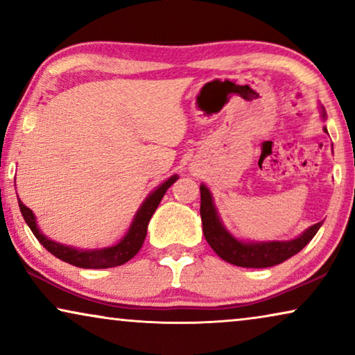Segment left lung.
I'll list each match as a JSON object with an SVG mask.
<instances>
[{
	"label": "left lung",
	"instance_id": "obj_1",
	"mask_svg": "<svg viewBox=\"0 0 355 355\" xmlns=\"http://www.w3.org/2000/svg\"><path fill=\"white\" fill-rule=\"evenodd\" d=\"M324 116V114H323ZM327 130V129H324ZM200 216L203 226V236L216 255H220L227 263L242 268H268L286 261L291 257L299 254L322 226V223L310 226L302 236L293 241H273L260 242V244H245L232 237L223 227L220 218L216 215L210 191L200 186Z\"/></svg>",
	"mask_w": 355,
	"mask_h": 355
}]
</instances>
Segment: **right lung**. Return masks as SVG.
Returning a JSON list of instances; mask_svg holds the SVG:
<instances>
[{
	"label": "right lung",
	"instance_id": "right-lung-1",
	"mask_svg": "<svg viewBox=\"0 0 355 355\" xmlns=\"http://www.w3.org/2000/svg\"><path fill=\"white\" fill-rule=\"evenodd\" d=\"M176 179L178 176H171L166 182H163L157 191L150 193L147 200L142 203V207H140L137 215H135L132 225H130V230L128 234L124 236L123 241L118 242V244L113 247H106V249L100 250H79L74 249V247H67L50 241L38 231L35 216H33L31 208H27L21 200H19V208H21L24 220H26L38 242H40L50 254L58 257L60 260L74 266H79V268H113V266H119L125 263V261H129L140 250V247H142L145 241V236H147V226L150 218L153 216V213L159 205V202H162L163 196L166 193L168 189L176 182Z\"/></svg>",
	"mask_w": 355,
	"mask_h": 355
}]
</instances>
